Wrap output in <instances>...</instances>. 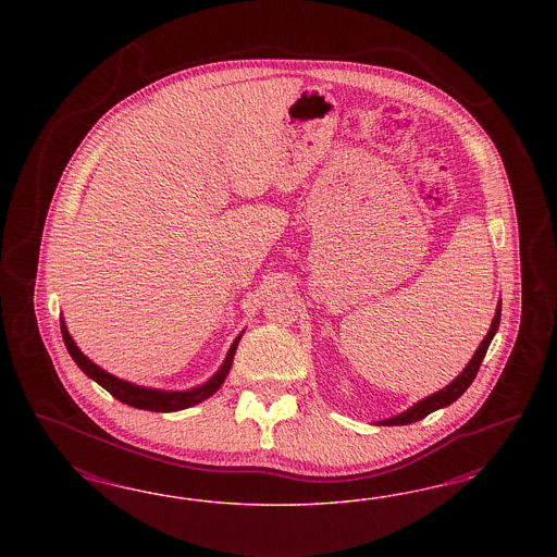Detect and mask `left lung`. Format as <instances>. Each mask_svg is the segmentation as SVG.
<instances>
[{"label": "left lung", "mask_w": 557, "mask_h": 557, "mask_svg": "<svg viewBox=\"0 0 557 557\" xmlns=\"http://www.w3.org/2000/svg\"><path fill=\"white\" fill-rule=\"evenodd\" d=\"M500 310H503V306L498 302V308H496V314H494V319H492V326H490L488 335H486L484 341L480 343L478 351L473 354L472 359H470V363L466 366V370L461 371L449 386H445V388L435 392L433 396H429V398H424L421 403H417V405L412 406V408H408V410L403 412V414H398V417H394V419H386V421L377 422V424H384V426H386V424H388V426L389 424H410V422L421 421L424 417H429V414H431V412H435L437 408L454 405L457 398H459L466 389L470 388V384H472L475 373H478L480 366H482V359H484V355L488 351L490 343H492V338H494L496 331H498V324H500Z\"/></svg>", "instance_id": "obj_1"}]
</instances>
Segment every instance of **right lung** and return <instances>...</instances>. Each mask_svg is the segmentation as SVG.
<instances>
[{
  "label": "right lung",
  "instance_id": "add662e5",
  "mask_svg": "<svg viewBox=\"0 0 557 557\" xmlns=\"http://www.w3.org/2000/svg\"><path fill=\"white\" fill-rule=\"evenodd\" d=\"M61 333H63V341H65V347H67L69 355L73 357V361L79 366V370L84 371L87 377H91L94 382H98L101 388L108 389L116 400L124 403V405L133 406V408H140V410H152V412H173V410H182V408H189V406L198 405L206 400L208 396H212L216 389L222 386L226 373L233 366V355L236 351V345H238V338L236 337L233 347L228 349V355L222 363L219 373L208 380L200 388L186 389V392H161V389L140 388L135 386L131 382H124L119 380L114 375H110L108 371L98 368L94 361H89L79 349L77 345L73 343V338L65 329V322H61Z\"/></svg>",
  "mask_w": 557,
  "mask_h": 557
}]
</instances>
